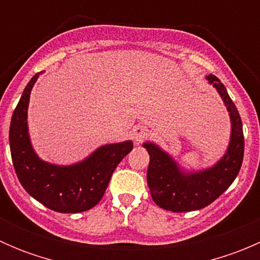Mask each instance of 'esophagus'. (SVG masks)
Returning a JSON list of instances; mask_svg holds the SVG:
<instances>
[{
    "label": "esophagus",
    "instance_id": "obj_1",
    "mask_svg": "<svg viewBox=\"0 0 260 260\" xmlns=\"http://www.w3.org/2000/svg\"><path fill=\"white\" fill-rule=\"evenodd\" d=\"M131 135H132V138L136 145H140L147 137V135H148V129H147L145 125H136V127H133Z\"/></svg>",
    "mask_w": 260,
    "mask_h": 260
}]
</instances>
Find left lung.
<instances>
[{"label":"left lung","instance_id":"obj_1","mask_svg":"<svg viewBox=\"0 0 260 260\" xmlns=\"http://www.w3.org/2000/svg\"><path fill=\"white\" fill-rule=\"evenodd\" d=\"M206 80L216 89L229 112L232 124L229 145L221 158L212 166L187 170L156 143H143L149 154L147 170L149 192L154 204L165 210L185 212L210 205L232 185L242 167L244 136L239 112L221 81L212 74L208 75Z\"/></svg>","mask_w":260,"mask_h":260}]
</instances>
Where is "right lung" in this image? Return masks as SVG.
Listing matches in <instances>:
<instances>
[{
    "label": "right lung",
    "instance_id": "right-lung-1",
    "mask_svg": "<svg viewBox=\"0 0 260 260\" xmlns=\"http://www.w3.org/2000/svg\"><path fill=\"white\" fill-rule=\"evenodd\" d=\"M41 73L23 89L10 124V149L22 187L46 208L64 214L94 208L103 198L112 174L133 148L131 140L103 145L73 165L44 161L34 149L27 125L30 94Z\"/></svg>",
    "mask_w": 260,
    "mask_h": 260
}]
</instances>
